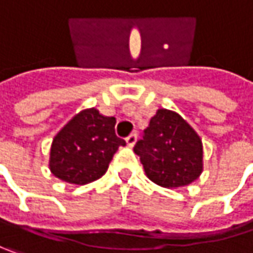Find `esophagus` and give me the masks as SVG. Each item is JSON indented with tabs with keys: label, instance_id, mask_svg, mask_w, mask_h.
I'll return each instance as SVG.
<instances>
[{
	"label": "esophagus",
	"instance_id": "1",
	"mask_svg": "<svg viewBox=\"0 0 253 253\" xmlns=\"http://www.w3.org/2000/svg\"><path fill=\"white\" fill-rule=\"evenodd\" d=\"M136 141H137V133H131L126 139V143L128 147H133L136 144Z\"/></svg>",
	"mask_w": 253,
	"mask_h": 253
}]
</instances>
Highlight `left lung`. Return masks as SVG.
I'll return each mask as SVG.
<instances>
[{"mask_svg":"<svg viewBox=\"0 0 253 253\" xmlns=\"http://www.w3.org/2000/svg\"><path fill=\"white\" fill-rule=\"evenodd\" d=\"M134 153L140 157L146 176L166 189L190 185L203 171L199 134L180 114L168 109H159L150 119Z\"/></svg>","mask_w":253,"mask_h":253,"instance_id":"1","label":"left lung"}]
</instances>
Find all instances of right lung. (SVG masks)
<instances>
[{"mask_svg":"<svg viewBox=\"0 0 253 253\" xmlns=\"http://www.w3.org/2000/svg\"><path fill=\"white\" fill-rule=\"evenodd\" d=\"M116 119L96 107L82 110L52 139L48 168L63 182L87 185L100 179L126 141L116 136Z\"/></svg>","mask_w":253,"mask_h":253,"instance_id":"obj_1","label":"right lung"}]
</instances>
